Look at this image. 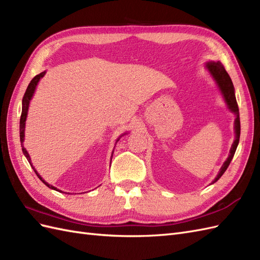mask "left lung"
I'll list each match as a JSON object with an SVG mask.
<instances>
[{"label":"left lung","instance_id":"left-lung-1","mask_svg":"<svg viewBox=\"0 0 260 260\" xmlns=\"http://www.w3.org/2000/svg\"><path fill=\"white\" fill-rule=\"evenodd\" d=\"M206 68L207 70L209 71V73L211 74V76L213 77L214 81H216L220 91L223 95L224 101L226 103V106L229 108V110L231 111L235 114V121H234V132H235V140L232 144L231 147V150H230V154L228 159L225 160V162L222 165L220 171L217 175L216 179L212 181L211 184L216 183L220 177L222 176L225 172V170L228 169V167L230 166V163H231L232 159H233V155L235 153V150L237 148V145H239L240 142V134H241V122H240V112H239V106H237V102H236V98H235V92H234V86L231 78H230L229 74L226 73L224 66L221 64V62H207L206 63Z\"/></svg>","mask_w":260,"mask_h":260}]
</instances>
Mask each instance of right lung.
Here are the masks:
<instances>
[{"instance_id":"right-lung-1","label":"right lung","mask_w":260,"mask_h":260,"mask_svg":"<svg viewBox=\"0 0 260 260\" xmlns=\"http://www.w3.org/2000/svg\"><path fill=\"white\" fill-rule=\"evenodd\" d=\"M44 75H46V72H42V73H40V74H39V75L35 76V77L31 79V81H30V83H29V85H28V87H27V89H26V92H25V94H24V97H23V108H21V115H20V122H19V137H20L21 147H23V152H24L25 157L27 158L28 162L30 163V165H31L30 155L28 154L27 150L25 149V148H24V145H23V143H24V139H25V124H26V118H27V114H28L29 103H30V100H31L32 95H34V93H35V90H36V87H37V85H38L39 80H40ZM117 142H118V139H117ZM112 155H113V152H112ZM31 166H32V165H31ZM32 169L35 170V168H34V167H32ZM35 172H36L37 176H38L39 179L42 181V183L46 184L49 188H51V189H54V190H57V191H60V192H63L62 190L57 189L56 187L52 186V185L48 184L46 181L42 180V177L38 174V172H37L36 170H35Z\"/></svg>"}]
</instances>
